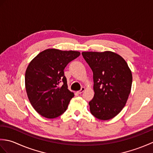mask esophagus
Instances as JSON below:
<instances>
[{
  "label": "esophagus",
  "instance_id": "obj_1",
  "mask_svg": "<svg viewBox=\"0 0 153 153\" xmlns=\"http://www.w3.org/2000/svg\"><path fill=\"white\" fill-rule=\"evenodd\" d=\"M85 87H82V88H81V89L79 90V91H77V93H79V94H81V93H82L84 91H85Z\"/></svg>",
  "mask_w": 153,
  "mask_h": 153
}]
</instances>
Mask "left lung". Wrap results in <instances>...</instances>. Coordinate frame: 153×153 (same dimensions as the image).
<instances>
[{
	"instance_id": "left-lung-1",
	"label": "left lung",
	"mask_w": 153,
	"mask_h": 153,
	"mask_svg": "<svg viewBox=\"0 0 153 153\" xmlns=\"http://www.w3.org/2000/svg\"><path fill=\"white\" fill-rule=\"evenodd\" d=\"M93 73L95 95L90 112L99 120L113 118L126 105L132 84L131 71L123 58L111 51L83 52Z\"/></svg>"
}]
</instances>
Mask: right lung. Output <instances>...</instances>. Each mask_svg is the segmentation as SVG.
I'll list each match as a JSON object with an SVG mask.
<instances>
[{
	"label": "right lung",
	"mask_w": 153,
	"mask_h": 153,
	"mask_svg": "<svg viewBox=\"0 0 153 153\" xmlns=\"http://www.w3.org/2000/svg\"><path fill=\"white\" fill-rule=\"evenodd\" d=\"M79 55L78 51L48 48L37 54L28 65L25 89L32 106L42 116L55 118L66 110L74 94L68 89L64 70Z\"/></svg>",
	"instance_id": "right-lung-1"
}]
</instances>
